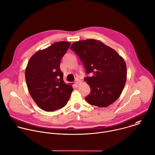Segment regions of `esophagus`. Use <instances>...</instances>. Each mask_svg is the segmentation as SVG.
Segmentation results:
<instances>
[{
  "mask_svg": "<svg viewBox=\"0 0 155 155\" xmlns=\"http://www.w3.org/2000/svg\"><path fill=\"white\" fill-rule=\"evenodd\" d=\"M81 83V80L78 78H77L76 80H75V84H77V85H79V84Z\"/></svg>",
  "mask_w": 155,
  "mask_h": 155,
  "instance_id": "esophagus-1",
  "label": "esophagus"
}]
</instances>
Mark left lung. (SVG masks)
I'll return each instance as SVG.
<instances>
[{
	"instance_id": "1",
	"label": "left lung",
	"mask_w": 155,
	"mask_h": 155,
	"mask_svg": "<svg viewBox=\"0 0 155 155\" xmlns=\"http://www.w3.org/2000/svg\"><path fill=\"white\" fill-rule=\"evenodd\" d=\"M71 48L82 61L86 73L84 81L91 88L85 98L92 105L107 107L120 97L127 80V66L117 51L98 40L88 39L74 42Z\"/></svg>"
}]
</instances>
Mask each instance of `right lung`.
<instances>
[{
  "label": "right lung",
  "mask_w": 155,
  "mask_h": 155,
  "mask_svg": "<svg viewBox=\"0 0 155 155\" xmlns=\"http://www.w3.org/2000/svg\"><path fill=\"white\" fill-rule=\"evenodd\" d=\"M71 42L60 41L31 56L25 69L28 92L42 110L53 111L64 107L74 89L63 81L60 68L62 57Z\"/></svg>",
  "instance_id": "obj_1"
}]
</instances>
